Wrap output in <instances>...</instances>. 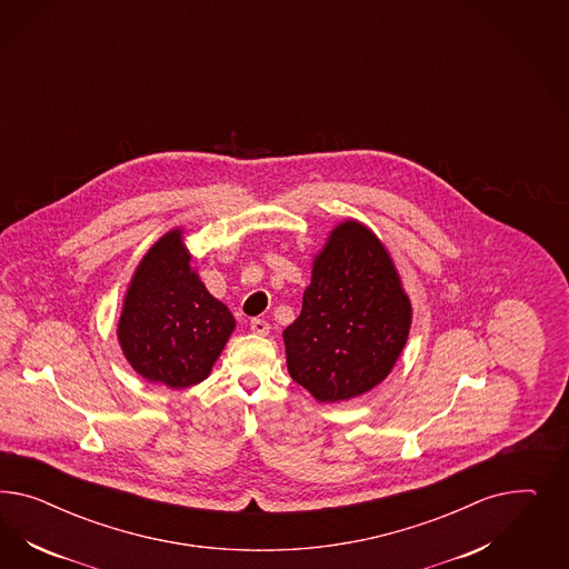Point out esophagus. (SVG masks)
I'll return each mask as SVG.
<instances>
[{
  "instance_id": "1",
  "label": "esophagus",
  "mask_w": 569,
  "mask_h": 569,
  "mask_svg": "<svg viewBox=\"0 0 569 569\" xmlns=\"http://www.w3.org/2000/svg\"><path fill=\"white\" fill-rule=\"evenodd\" d=\"M250 329H252L254 333H259V336H267L271 326H269L264 319H252V321H250Z\"/></svg>"
}]
</instances>
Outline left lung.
I'll use <instances>...</instances> for the list:
<instances>
[{
  "label": "left lung",
  "mask_w": 569,
  "mask_h": 569,
  "mask_svg": "<svg viewBox=\"0 0 569 569\" xmlns=\"http://www.w3.org/2000/svg\"><path fill=\"white\" fill-rule=\"evenodd\" d=\"M411 315L386 246L369 227L345 221L312 260L302 310L283 331L288 371L319 402L361 397L392 371Z\"/></svg>",
  "instance_id": "1"
}]
</instances>
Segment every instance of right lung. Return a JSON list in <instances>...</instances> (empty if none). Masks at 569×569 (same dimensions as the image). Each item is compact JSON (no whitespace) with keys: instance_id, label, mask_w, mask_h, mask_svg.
Segmentation results:
<instances>
[{"instance_id":"add662e5","label":"right lung","mask_w":569,"mask_h":569,"mask_svg":"<svg viewBox=\"0 0 569 569\" xmlns=\"http://www.w3.org/2000/svg\"><path fill=\"white\" fill-rule=\"evenodd\" d=\"M181 236L172 229L146 252L117 331L122 355L139 376L174 390L207 379L236 329L231 310L191 271Z\"/></svg>"}]
</instances>
